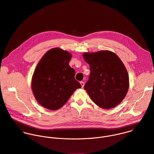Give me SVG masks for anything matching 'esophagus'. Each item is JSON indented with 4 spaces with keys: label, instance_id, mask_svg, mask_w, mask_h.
<instances>
[{
    "label": "esophagus",
    "instance_id": "obj_1",
    "mask_svg": "<svg viewBox=\"0 0 154 154\" xmlns=\"http://www.w3.org/2000/svg\"><path fill=\"white\" fill-rule=\"evenodd\" d=\"M80 85H81V86H82V88H83V86H84V85H85V83H84V82H82V81H81V82H80Z\"/></svg>",
    "mask_w": 154,
    "mask_h": 154
}]
</instances>
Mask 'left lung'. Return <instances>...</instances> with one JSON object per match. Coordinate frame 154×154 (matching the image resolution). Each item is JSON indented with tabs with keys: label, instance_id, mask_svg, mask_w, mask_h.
Here are the masks:
<instances>
[{
	"label": "left lung",
	"instance_id": "8db88e82",
	"mask_svg": "<svg viewBox=\"0 0 154 154\" xmlns=\"http://www.w3.org/2000/svg\"><path fill=\"white\" fill-rule=\"evenodd\" d=\"M90 75L84 88L92 100L103 109L112 108L125 97L129 87L127 71L120 58L109 51L83 54Z\"/></svg>",
	"mask_w": 154,
	"mask_h": 154
}]
</instances>
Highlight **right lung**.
Wrapping results in <instances>:
<instances>
[{
    "mask_svg": "<svg viewBox=\"0 0 154 154\" xmlns=\"http://www.w3.org/2000/svg\"><path fill=\"white\" fill-rule=\"evenodd\" d=\"M71 54L53 48L42 56L34 71L32 89L38 102L57 110L67 102L74 91L82 87L75 79V70L69 65Z\"/></svg>",
    "mask_w": 154,
    "mask_h": 154,
    "instance_id": "add662e5",
    "label": "right lung"
}]
</instances>
